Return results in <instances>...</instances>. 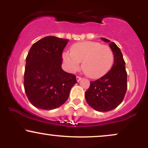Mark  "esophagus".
<instances>
[{
	"label": "esophagus",
	"mask_w": 148,
	"mask_h": 148,
	"mask_svg": "<svg viewBox=\"0 0 148 148\" xmlns=\"http://www.w3.org/2000/svg\"><path fill=\"white\" fill-rule=\"evenodd\" d=\"M81 79H82V78H81V76H76V81H77L78 82H79V81H81Z\"/></svg>",
	"instance_id": "34e87169"
}]
</instances>
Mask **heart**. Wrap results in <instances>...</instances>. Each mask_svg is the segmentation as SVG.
<instances>
[{
	"label": "heart",
	"instance_id": "obj_1",
	"mask_svg": "<svg viewBox=\"0 0 148 148\" xmlns=\"http://www.w3.org/2000/svg\"><path fill=\"white\" fill-rule=\"evenodd\" d=\"M62 58L69 72L82 68L86 75L91 79H99L106 74L113 63V51L108 46L96 42H82L74 44L71 53L64 52Z\"/></svg>",
	"mask_w": 148,
	"mask_h": 148
}]
</instances>
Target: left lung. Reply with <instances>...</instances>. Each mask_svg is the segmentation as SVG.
<instances>
[{
  "label": "left lung",
  "instance_id": "8db88e82",
  "mask_svg": "<svg viewBox=\"0 0 148 148\" xmlns=\"http://www.w3.org/2000/svg\"><path fill=\"white\" fill-rule=\"evenodd\" d=\"M108 42L114 55V63L108 73L99 79L90 81L85 97L90 106L95 111L107 112L118 107L123 101L127 89V74L123 53L114 42Z\"/></svg>",
  "mask_w": 148,
  "mask_h": 148
}]
</instances>
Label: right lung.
I'll use <instances>...</instances> for the list:
<instances>
[{
  "label": "right lung",
  "instance_id": "right-lung-1",
  "mask_svg": "<svg viewBox=\"0 0 148 148\" xmlns=\"http://www.w3.org/2000/svg\"><path fill=\"white\" fill-rule=\"evenodd\" d=\"M67 42L65 39L45 37L33 44L28 52L23 86L28 100L37 108L52 110L60 106L76 84V76L61 68Z\"/></svg>",
  "mask_w": 148,
  "mask_h": 148
}]
</instances>
